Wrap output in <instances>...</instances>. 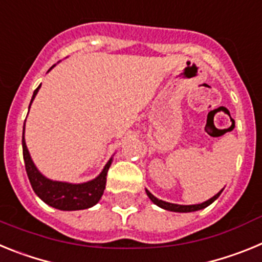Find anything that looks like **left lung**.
Returning <instances> with one entry per match:
<instances>
[{"mask_svg": "<svg viewBox=\"0 0 262 262\" xmlns=\"http://www.w3.org/2000/svg\"><path fill=\"white\" fill-rule=\"evenodd\" d=\"M222 191H223V189H222L221 191L217 194H215L212 198H210V200H207L206 202H202V203H198V205H176V203H170V202H165V201H161L159 200V198H156V196L154 195L152 193H149V191L145 189V193H147V195L149 196V200L152 201V202L155 203V205H157L159 207H161V209L164 210H168V211H173V212H193V211H198V210H202L205 209V207H207V206L211 205L212 202H214L215 200H217V196L221 195Z\"/></svg>", "mask_w": 262, "mask_h": 262, "instance_id": "1", "label": "left lung"}]
</instances>
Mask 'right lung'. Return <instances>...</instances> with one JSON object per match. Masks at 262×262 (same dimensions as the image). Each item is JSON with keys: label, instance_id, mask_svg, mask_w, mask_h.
<instances>
[{"label": "right lung", "instance_id": "obj_1", "mask_svg": "<svg viewBox=\"0 0 262 262\" xmlns=\"http://www.w3.org/2000/svg\"><path fill=\"white\" fill-rule=\"evenodd\" d=\"M55 66L51 67L48 72ZM40 86H38L32 94V101L38 94ZM29 106V110H30ZM22 148H23V160H25V166H26L27 177L30 180V184L32 186V190L35 191L36 195L40 198L45 203H47L51 207H55L62 211H76V210H84L93 207L94 205L99 202L102 196L103 190L106 186V176L107 170L113 163V157H110L106 165L103 166L102 172L99 173L96 178L90 180L82 184H71V182L53 181L39 172L34 161H32L30 152L27 149L26 140H25V124H23V135H22Z\"/></svg>", "mask_w": 262, "mask_h": 262}]
</instances>
